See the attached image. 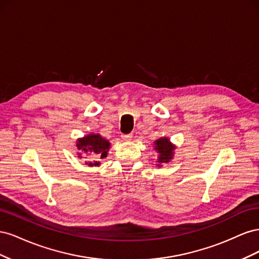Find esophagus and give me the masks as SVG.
<instances>
[{"label": "esophagus", "mask_w": 259, "mask_h": 259, "mask_svg": "<svg viewBox=\"0 0 259 259\" xmlns=\"http://www.w3.org/2000/svg\"><path fill=\"white\" fill-rule=\"evenodd\" d=\"M132 137H133V135L132 134H127V135H122L121 136V138L123 139V142H130V140L132 139Z\"/></svg>", "instance_id": "obj_1"}]
</instances>
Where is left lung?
Listing matches in <instances>:
<instances>
[{"mask_svg":"<svg viewBox=\"0 0 259 259\" xmlns=\"http://www.w3.org/2000/svg\"><path fill=\"white\" fill-rule=\"evenodd\" d=\"M153 149L158 152V160L156 165L159 167L162 166L163 163H168L174 159L176 146L170 143L168 137H161L153 142Z\"/></svg>","mask_w":259,"mask_h":259,"instance_id":"8db88e82","label":"left lung"}]
</instances>
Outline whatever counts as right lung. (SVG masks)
<instances>
[{"instance_id":"right-lung-1","label":"right lung","mask_w":259,"mask_h":259,"mask_svg":"<svg viewBox=\"0 0 259 259\" xmlns=\"http://www.w3.org/2000/svg\"><path fill=\"white\" fill-rule=\"evenodd\" d=\"M75 146L76 155L80 159H86V165L93 167L99 166V160L107 158L111 144L98 133H91L84 137L77 138Z\"/></svg>"}]
</instances>
